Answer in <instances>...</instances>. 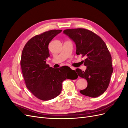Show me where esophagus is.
Returning <instances> with one entry per match:
<instances>
[{
    "mask_svg": "<svg viewBox=\"0 0 128 128\" xmlns=\"http://www.w3.org/2000/svg\"><path fill=\"white\" fill-rule=\"evenodd\" d=\"M70 68L72 70H76V68H75L74 67H70Z\"/></svg>",
    "mask_w": 128,
    "mask_h": 128,
    "instance_id": "34e87169",
    "label": "esophagus"
}]
</instances>
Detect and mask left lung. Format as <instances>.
Returning a JSON list of instances; mask_svg holds the SVG:
<instances>
[{
  "label": "left lung",
  "instance_id": "left-lung-1",
  "mask_svg": "<svg viewBox=\"0 0 128 128\" xmlns=\"http://www.w3.org/2000/svg\"><path fill=\"white\" fill-rule=\"evenodd\" d=\"M64 34L75 43L76 54L86 56L84 64L85 71L79 68L76 70L80 77L88 82L87 88L80 91V93L98 97L108 88L113 72L111 56L106 45L100 37L87 29H66Z\"/></svg>",
  "mask_w": 128,
  "mask_h": 128
}]
</instances>
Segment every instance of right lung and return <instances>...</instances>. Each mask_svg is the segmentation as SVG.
<instances>
[{
	"instance_id": "1",
	"label": "right lung",
	"mask_w": 128,
	"mask_h": 128,
	"mask_svg": "<svg viewBox=\"0 0 128 128\" xmlns=\"http://www.w3.org/2000/svg\"><path fill=\"white\" fill-rule=\"evenodd\" d=\"M61 30H52L33 37L25 45L22 53L20 65L28 89L36 97L48 100L61 93L62 82L70 77L72 70L68 66L55 69L46 64L50 56L48 45Z\"/></svg>"
}]
</instances>
